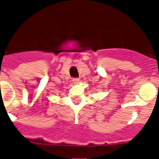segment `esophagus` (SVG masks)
<instances>
[{
    "mask_svg": "<svg viewBox=\"0 0 159 159\" xmlns=\"http://www.w3.org/2000/svg\"><path fill=\"white\" fill-rule=\"evenodd\" d=\"M72 81H73V83H74V84H79V82H80V79H78V78H74V79H72Z\"/></svg>",
    "mask_w": 159,
    "mask_h": 159,
    "instance_id": "34e87169",
    "label": "esophagus"
}]
</instances>
